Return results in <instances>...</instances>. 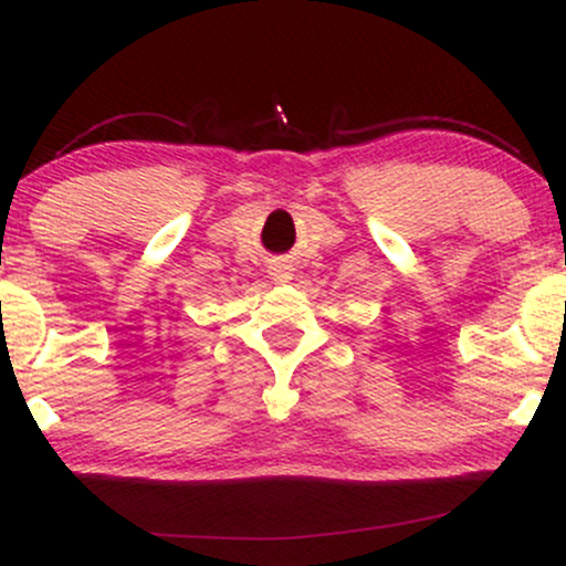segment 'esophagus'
Returning <instances> with one entry per match:
<instances>
[{"instance_id": "obj_1", "label": "esophagus", "mask_w": 566, "mask_h": 566, "mask_svg": "<svg viewBox=\"0 0 566 566\" xmlns=\"http://www.w3.org/2000/svg\"><path fill=\"white\" fill-rule=\"evenodd\" d=\"M269 274H271V279H274V282H290L292 269H290L287 261H274L269 265Z\"/></svg>"}]
</instances>
